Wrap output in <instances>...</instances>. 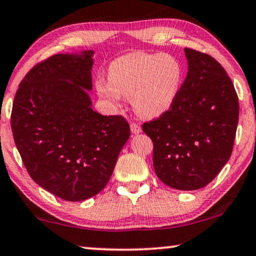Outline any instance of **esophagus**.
I'll return each instance as SVG.
<instances>
[{"label": "esophagus", "mask_w": 256, "mask_h": 256, "mask_svg": "<svg viewBox=\"0 0 256 256\" xmlns=\"http://www.w3.org/2000/svg\"><path fill=\"white\" fill-rule=\"evenodd\" d=\"M130 132L133 134H140L141 132H142V129H141L140 126L136 124V123H132V124H130Z\"/></svg>", "instance_id": "obj_1"}]
</instances>
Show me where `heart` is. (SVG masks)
Instances as JSON below:
<instances>
[{
	"label": "heart",
	"mask_w": 256,
	"mask_h": 256,
	"mask_svg": "<svg viewBox=\"0 0 256 256\" xmlns=\"http://www.w3.org/2000/svg\"><path fill=\"white\" fill-rule=\"evenodd\" d=\"M108 82L94 83L98 96L118 108L121 96L130 98L135 112L156 118L168 112L180 92L184 70L170 54L133 52L110 62Z\"/></svg>",
	"instance_id": "obj_1"
}]
</instances>
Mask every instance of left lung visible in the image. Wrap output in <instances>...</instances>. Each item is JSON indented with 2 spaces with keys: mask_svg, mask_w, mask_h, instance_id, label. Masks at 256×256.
<instances>
[{
  "mask_svg": "<svg viewBox=\"0 0 256 256\" xmlns=\"http://www.w3.org/2000/svg\"><path fill=\"white\" fill-rule=\"evenodd\" d=\"M188 76L168 112L144 123L153 141V166L170 188L192 191L214 180L232 156L238 98L218 62L185 48Z\"/></svg>",
  "mask_w": 256,
  "mask_h": 256,
  "instance_id": "obj_1",
  "label": "left lung"
}]
</instances>
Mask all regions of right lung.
Listing matches in <instances>:
<instances>
[{"label": "right lung", "instance_id": "right-lung-1", "mask_svg": "<svg viewBox=\"0 0 256 256\" xmlns=\"http://www.w3.org/2000/svg\"><path fill=\"white\" fill-rule=\"evenodd\" d=\"M94 51L50 56L18 85L12 110L14 141L28 173L68 202L106 188L130 135L122 116L92 109Z\"/></svg>", "mask_w": 256, "mask_h": 256}]
</instances>
